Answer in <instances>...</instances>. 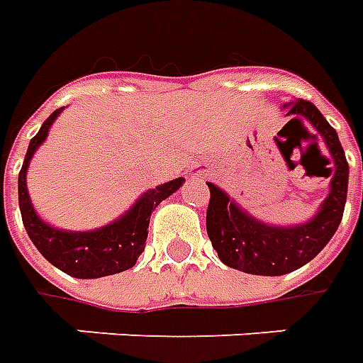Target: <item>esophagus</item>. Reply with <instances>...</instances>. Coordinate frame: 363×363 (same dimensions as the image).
I'll use <instances>...</instances> for the list:
<instances>
[{"instance_id":"esophagus-1","label":"esophagus","mask_w":363,"mask_h":363,"mask_svg":"<svg viewBox=\"0 0 363 363\" xmlns=\"http://www.w3.org/2000/svg\"><path fill=\"white\" fill-rule=\"evenodd\" d=\"M204 173V169H202V167H194V169H192V174H202Z\"/></svg>"}]
</instances>
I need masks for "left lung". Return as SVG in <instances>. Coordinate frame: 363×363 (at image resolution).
<instances>
[{
  "mask_svg": "<svg viewBox=\"0 0 363 363\" xmlns=\"http://www.w3.org/2000/svg\"><path fill=\"white\" fill-rule=\"evenodd\" d=\"M281 108L288 111V116H294L289 122L299 118L311 122L335 163L328 196L311 220L288 228L270 225L245 212L220 186L206 182L210 189L206 229L212 247L223 264L257 276H281L315 259L340 225L348 192V161L335 128L315 104L303 99L284 103Z\"/></svg>",
  "mask_w": 363,
  "mask_h": 363,
  "instance_id": "8db88e82",
  "label": "left lung"
}]
</instances>
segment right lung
Masks as SVG:
<instances>
[{"label": "right lung", "instance_id": "right-lung-1", "mask_svg": "<svg viewBox=\"0 0 363 363\" xmlns=\"http://www.w3.org/2000/svg\"><path fill=\"white\" fill-rule=\"evenodd\" d=\"M62 111L64 108L52 112L44 120L38 134L28 143L27 155L19 173V208L23 225L44 259L74 278L89 280V278H103L111 274L124 272L134 267L138 257L145 249L151 212L165 198L181 189L184 179L181 177L143 192L126 213H122L118 220L103 228L93 231H66V229L52 228L43 218H38L35 206L30 202L27 190V169L30 159L43 145L48 130Z\"/></svg>", "mask_w": 363, "mask_h": 363}]
</instances>
